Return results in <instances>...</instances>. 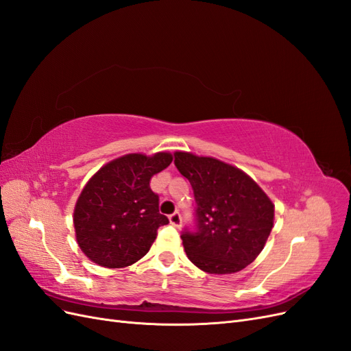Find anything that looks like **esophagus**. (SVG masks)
I'll return each mask as SVG.
<instances>
[{"label":"esophagus","mask_w":351,"mask_h":351,"mask_svg":"<svg viewBox=\"0 0 351 351\" xmlns=\"http://www.w3.org/2000/svg\"><path fill=\"white\" fill-rule=\"evenodd\" d=\"M169 222H171V224L174 226V227H182V215H180V212L177 210V212H174V214H171L169 215Z\"/></svg>","instance_id":"1"}]
</instances>
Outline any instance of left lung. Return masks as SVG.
<instances>
[{
    "mask_svg": "<svg viewBox=\"0 0 351 351\" xmlns=\"http://www.w3.org/2000/svg\"><path fill=\"white\" fill-rule=\"evenodd\" d=\"M174 164L193 189L195 227L182 240L187 258L209 274L244 269L262 252L274 226V205L241 169L215 158L176 152Z\"/></svg>",
    "mask_w": 351,
    "mask_h": 351,
    "instance_id": "1",
    "label": "left lung"
}]
</instances>
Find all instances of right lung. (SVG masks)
Wrapping results in <instances>:
<instances>
[{"label": "right lung", "instance_id": "right-lung-1", "mask_svg": "<svg viewBox=\"0 0 351 351\" xmlns=\"http://www.w3.org/2000/svg\"><path fill=\"white\" fill-rule=\"evenodd\" d=\"M173 161L165 152L129 154L104 165L84 186L74 208L82 252L105 268H124L149 252L156 231L168 224L159 214L151 177Z\"/></svg>", "mask_w": 351, "mask_h": 351}]
</instances>
